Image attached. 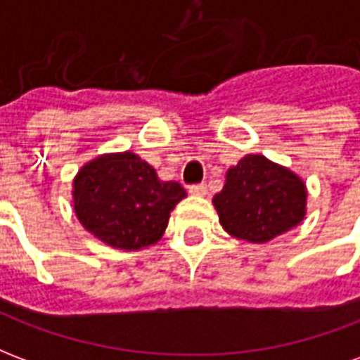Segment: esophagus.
<instances>
[{
	"label": "esophagus",
	"instance_id": "34e87169",
	"mask_svg": "<svg viewBox=\"0 0 360 360\" xmlns=\"http://www.w3.org/2000/svg\"><path fill=\"white\" fill-rule=\"evenodd\" d=\"M188 193H191V195H196V196H204L206 193H208V187H206L204 183H198V185H191V187H188Z\"/></svg>",
	"mask_w": 360,
	"mask_h": 360
}]
</instances>
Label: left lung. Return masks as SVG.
Instances as JSON below:
<instances>
[{
    "label": "left lung",
    "mask_w": 360,
    "mask_h": 360,
    "mask_svg": "<svg viewBox=\"0 0 360 360\" xmlns=\"http://www.w3.org/2000/svg\"><path fill=\"white\" fill-rule=\"evenodd\" d=\"M212 202L227 233L266 243L301 224L307 188L287 167L249 154L227 172L226 185Z\"/></svg>",
    "instance_id": "1"
}]
</instances>
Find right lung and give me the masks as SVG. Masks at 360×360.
I'll return each mask as SVG.
<instances>
[{"label": "right lung", "instance_id": "1", "mask_svg": "<svg viewBox=\"0 0 360 360\" xmlns=\"http://www.w3.org/2000/svg\"><path fill=\"white\" fill-rule=\"evenodd\" d=\"M187 193L133 152L89 162L73 181L75 214L110 247L139 250L162 239L169 214Z\"/></svg>", "mask_w": 360, "mask_h": 360}]
</instances>
